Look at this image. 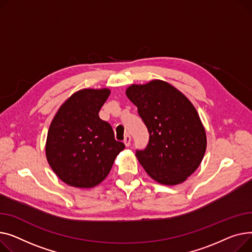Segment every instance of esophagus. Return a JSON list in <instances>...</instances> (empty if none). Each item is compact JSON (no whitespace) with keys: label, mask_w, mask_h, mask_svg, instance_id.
Segmentation results:
<instances>
[{"label":"esophagus","mask_w":252,"mask_h":252,"mask_svg":"<svg viewBox=\"0 0 252 252\" xmlns=\"http://www.w3.org/2000/svg\"><path fill=\"white\" fill-rule=\"evenodd\" d=\"M130 142H131V136L130 134H126L125 137H124V143L126 146H129L130 145Z\"/></svg>","instance_id":"esophagus-1"}]
</instances>
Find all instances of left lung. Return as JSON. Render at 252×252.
<instances>
[{"mask_svg":"<svg viewBox=\"0 0 252 252\" xmlns=\"http://www.w3.org/2000/svg\"><path fill=\"white\" fill-rule=\"evenodd\" d=\"M127 97L137 107L150 141L136 157L154 180L164 185L184 182L199 167L206 135L191 101L166 81L132 84Z\"/></svg>","mask_w":252,"mask_h":252,"instance_id":"left-lung-1","label":"left lung"}]
</instances>
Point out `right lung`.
<instances>
[{
  "mask_svg": "<svg viewBox=\"0 0 252 252\" xmlns=\"http://www.w3.org/2000/svg\"><path fill=\"white\" fill-rule=\"evenodd\" d=\"M110 90H81L59 109L51 123L46 156L56 175L66 184L92 188L106 179L116 157L125 149L112 126L98 112Z\"/></svg>",
  "mask_w": 252,
  "mask_h": 252,
  "instance_id": "1",
  "label": "right lung"
}]
</instances>
